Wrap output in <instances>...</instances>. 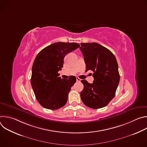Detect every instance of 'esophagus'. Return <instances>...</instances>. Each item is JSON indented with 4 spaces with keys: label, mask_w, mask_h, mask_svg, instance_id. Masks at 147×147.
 I'll return each instance as SVG.
<instances>
[{
    "label": "esophagus",
    "mask_w": 147,
    "mask_h": 147,
    "mask_svg": "<svg viewBox=\"0 0 147 147\" xmlns=\"http://www.w3.org/2000/svg\"><path fill=\"white\" fill-rule=\"evenodd\" d=\"M76 80H77V82H80V81H81V79H80V78H79L78 77H77V78H76Z\"/></svg>",
    "instance_id": "34e87169"
}]
</instances>
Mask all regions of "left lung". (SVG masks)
<instances>
[{"instance_id":"8db88e82","label":"left lung","mask_w":147,"mask_h":147,"mask_svg":"<svg viewBox=\"0 0 147 147\" xmlns=\"http://www.w3.org/2000/svg\"><path fill=\"white\" fill-rule=\"evenodd\" d=\"M80 49L86 65V71H91L94 78L92 84L86 80L81 81L84 85L81 100L92 109L106 107L115 97L120 81L116 59L109 49L98 43H81Z\"/></svg>"}]
</instances>
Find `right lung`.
Segmentation results:
<instances>
[{
  "label": "right lung",
  "mask_w": 147,
  "mask_h": 147,
  "mask_svg": "<svg viewBox=\"0 0 147 147\" xmlns=\"http://www.w3.org/2000/svg\"><path fill=\"white\" fill-rule=\"evenodd\" d=\"M80 47L74 42H56L43 49L36 56L32 67L31 83L36 99L44 108L56 110L65 106L75 76L61 79L58 73L64 57Z\"/></svg>",
  "instance_id": "1"
}]
</instances>
